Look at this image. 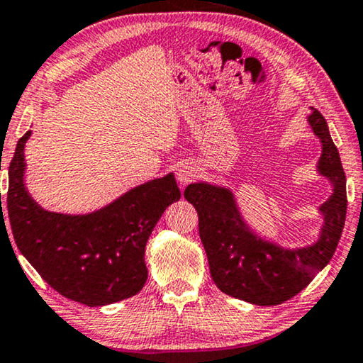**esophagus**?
<instances>
[{
    "label": "esophagus",
    "instance_id": "esophagus-1",
    "mask_svg": "<svg viewBox=\"0 0 363 363\" xmlns=\"http://www.w3.org/2000/svg\"><path fill=\"white\" fill-rule=\"evenodd\" d=\"M176 176H177L179 184L184 187L187 184H191V182L194 181L197 176H199V171H197V167L194 166V164L186 162V164H181V167L177 169Z\"/></svg>",
    "mask_w": 363,
    "mask_h": 363
}]
</instances>
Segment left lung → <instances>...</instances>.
<instances>
[{
  "mask_svg": "<svg viewBox=\"0 0 363 363\" xmlns=\"http://www.w3.org/2000/svg\"><path fill=\"white\" fill-rule=\"evenodd\" d=\"M308 123L322 144L316 162L320 176L333 186L318 208L323 224L315 242L284 247L261 236L245 221L231 189L194 182L184 197L199 214V236L213 281L226 295L259 306L279 305L298 295L322 272L337 250L347 214V179L322 113L311 107Z\"/></svg>",
  "mask_w": 363,
  "mask_h": 363,
  "instance_id": "8db88e82",
  "label": "left lung"
}]
</instances>
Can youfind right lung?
I'll list each match as a JSON object with an SVG mask.
<instances>
[{"label":"right lung","instance_id":"obj_1","mask_svg":"<svg viewBox=\"0 0 363 363\" xmlns=\"http://www.w3.org/2000/svg\"><path fill=\"white\" fill-rule=\"evenodd\" d=\"M30 135L31 130L18 140L8 169L3 231L10 221L20 253L65 298L104 306L137 295L147 281L144 255L150 233L167 206L181 199L174 174L132 187L94 213H53L26 191L25 144Z\"/></svg>","mask_w":363,"mask_h":363}]
</instances>
